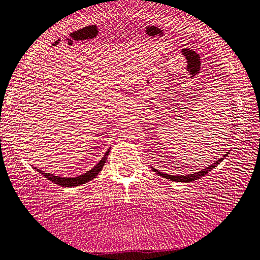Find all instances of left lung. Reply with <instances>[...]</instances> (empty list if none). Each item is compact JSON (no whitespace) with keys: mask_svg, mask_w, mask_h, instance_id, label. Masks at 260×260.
Segmentation results:
<instances>
[{"mask_svg":"<svg viewBox=\"0 0 260 260\" xmlns=\"http://www.w3.org/2000/svg\"><path fill=\"white\" fill-rule=\"evenodd\" d=\"M229 152H226V154H224L223 156H222L221 158H219L216 160V162H214L212 166H209L207 168H205L204 170L201 171H198V172H194V174H191V175H185V176H174V175H169V174H163V172H160L158 170H156V169L152 168V170H154L156 174H157L158 176H162L163 178H167L169 180H172V182H179V183H189V182H194V180L197 179H200L201 177H204L206 174H208L209 171L213 170L214 168L217 167V164H220L222 160H223L226 156H228Z\"/></svg>","mask_w":260,"mask_h":260,"instance_id":"1","label":"left lung"}]
</instances>
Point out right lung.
<instances>
[{
  "mask_svg": "<svg viewBox=\"0 0 260 260\" xmlns=\"http://www.w3.org/2000/svg\"><path fill=\"white\" fill-rule=\"evenodd\" d=\"M109 152H110V149L105 152V155L103 156V158L91 169V170L86 171L85 174L77 176V177H71V178H67V177H60V176H54L53 174H47V172L41 171V170H39V169H37V171H38L39 174L43 175L45 178L51 180L52 183L60 185V186H63V187L78 186V185L85 184V183L90 182L91 179L96 178V176L102 171V169H103V167H104L106 159H108Z\"/></svg>",
  "mask_w": 260,
  "mask_h": 260,
  "instance_id": "right-lung-1",
  "label": "right lung"
}]
</instances>
